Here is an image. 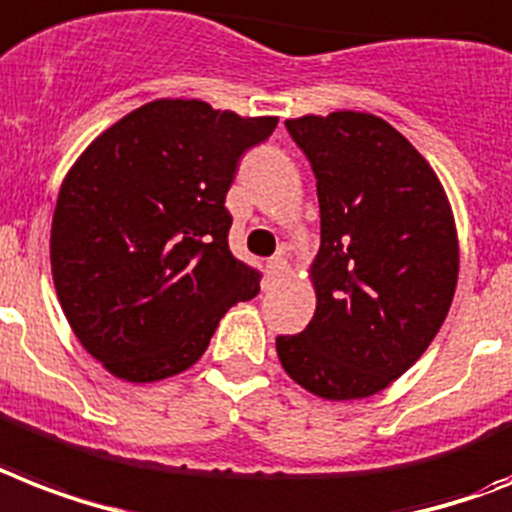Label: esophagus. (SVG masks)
<instances>
[{
    "instance_id": "1",
    "label": "esophagus",
    "mask_w": 512,
    "mask_h": 512,
    "mask_svg": "<svg viewBox=\"0 0 512 512\" xmlns=\"http://www.w3.org/2000/svg\"><path fill=\"white\" fill-rule=\"evenodd\" d=\"M286 270V263L281 260V257H273V260H268V265H265V286L276 284V278L281 276Z\"/></svg>"
}]
</instances>
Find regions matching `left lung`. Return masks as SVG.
<instances>
[{
  "label": "left lung",
  "instance_id": "left-lung-1",
  "mask_svg": "<svg viewBox=\"0 0 512 512\" xmlns=\"http://www.w3.org/2000/svg\"><path fill=\"white\" fill-rule=\"evenodd\" d=\"M286 128L318 178L321 249L313 321L278 336V360L315 397L365 400L429 350L450 313L455 215L426 157L371 112L302 115Z\"/></svg>",
  "mask_w": 512,
  "mask_h": 512
}]
</instances>
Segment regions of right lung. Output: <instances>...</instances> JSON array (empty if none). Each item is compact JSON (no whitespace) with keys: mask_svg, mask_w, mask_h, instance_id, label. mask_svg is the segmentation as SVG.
<instances>
[{"mask_svg":"<svg viewBox=\"0 0 512 512\" xmlns=\"http://www.w3.org/2000/svg\"><path fill=\"white\" fill-rule=\"evenodd\" d=\"M278 118L155 99L83 149L62 181L49 260L62 313L115 378L152 384L205 355L220 318L260 292L228 249L239 157Z\"/></svg>","mask_w":512,"mask_h":512,"instance_id":"right-lung-1","label":"right lung"}]
</instances>
